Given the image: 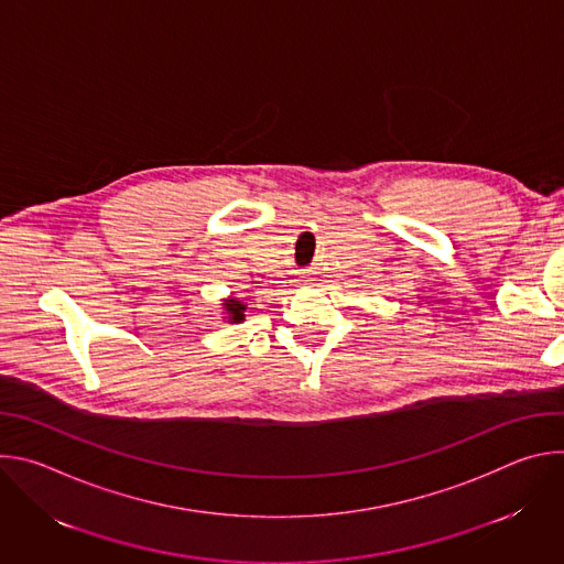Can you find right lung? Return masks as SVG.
Masks as SVG:
<instances>
[{"mask_svg":"<svg viewBox=\"0 0 564 564\" xmlns=\"http://www.w3.org/2000/svg\"><path fill=\"white\" fill-rule=\"evenodd\" d=\"M225 307H227L231 321H243V316H246V314H243V312H246V305H243V303L236 301V299H227Z\"/></svg>","mask_w":564,"mask_h":564,"instance_id":"obj_1","label":"right lung"}]
</instances>
